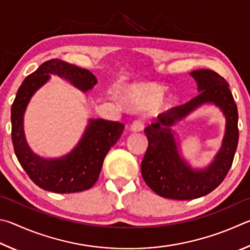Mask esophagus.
I'll use <instances>...</instances> for the list:
<instances>
[{
    "mask_svg": "<svg viewBox=\"0 0 250 250\" xmlns=\"http://www.w3.org/2000/svg\"><path fill=\"white\" fill-rule=\"evenodd\" d=\"M143 128H144V124L143 122L139 120H135L132 123V125H130V129H132L133 132H141V130H143Z\"/></svg>",
    "mask_w": 250,
    "mask_h": 250,
    "instance_id": "1",
    "label": "esophagus"
}]
</instances>
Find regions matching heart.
Instances as JSON below:
<instances>
[{
    "instance_id": "b5f03b06",
    "label": "heart",
    "mask_w": 250,
    "mask_h": 250,
    "mask_svg": "<svg viewBox=\"0 0 250 250\" xmlns=\"http://www.w3.org/2000/svg\"><path fill=\"white\" fill-rule=\"evenodd\" d=\"M164 93L165 90L160 86L139 85L134 89L130 101L136 107L145 108L158 103Z\"/></svg>"
}]
</instances>
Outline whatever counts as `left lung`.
Listing matches in <instances>:
<instances>
[{
    "label": "left lung",
    "mask_w": 250,
    "mask_h": 250,
    "mask_svg": "<svg viewBox=\"0 0 250 250\" xmlns=\"http://www.w3.org/2000/svg\"><path fill=\"white\" fill-rule=\"evenodd\" d=\"M190 76L198 82L199 95L161 114L144 130L148 148L142 163L143 179L158 195L181 201L207 195L221 185L233 164L239 137L237 105L225 79L209 69L195 70ZM204 103H214L222 109L227 132L213 163L198 172L181 159L169 126Z\"/></svg>",
    "instance_id": "1"
}]
</instances>
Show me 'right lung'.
I'll return each instance as SVG.
<instances>
[{
	"instance_id": "obj_1",
	"label": "right lung",
	"mask_w": 250,
	"mask_h": 250,
	"mask_svg": "<svg viewBox=\"0 0 250 250\" xmlns=\"http://www.w3.org/2000/svg\"><path fill=\"white\" fill-rule=\"evenodd\" d=\"M67 79L82 91L93 87L98 80L86 69L61 59H50L25 79L16 93L11 109L12 142L17 160L35 185L55 193H74L90 189L98 181L105 156L120 139L124 124L90 120L78 146L59 159H43L30 150L25 141L23 116L32 95L49 79V74Z\"/></svg>"
}]
</instances>
